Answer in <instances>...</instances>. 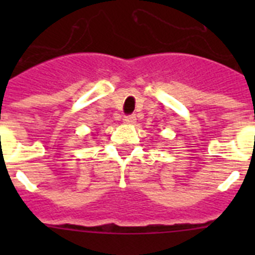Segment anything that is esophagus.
<instances>
[{"instance_id": "1", "label": "esophagus", "mask_w": 255, "mask_h": 255, "mask_svg": "<svg viewBox=\"0 0 255 255\" xmlns=\"http://www.w3.org/2000/svg\"><path fill=\"white\" fill-rule=\"evenodd\" d=\"M124 121L126 124H134L136 121V116L135 115H126V116H124Z\"/></svg>"}]
</instances>
